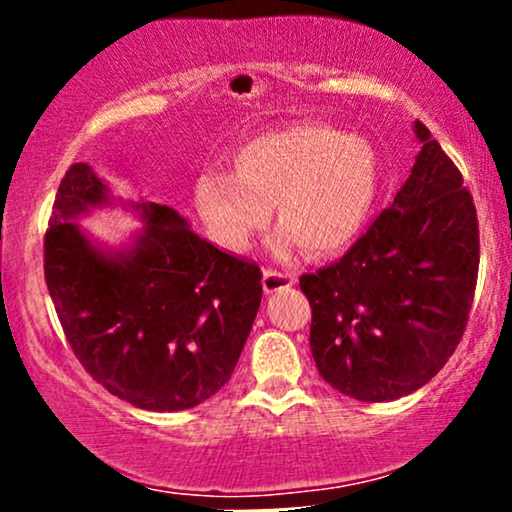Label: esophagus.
<instances>
[{"label": "esophagus", "instance_id": "esophagus-1", "mask_svg": "<svg viewBox=\"0 0 512 512\" xmlns=\"http://www.w3.org/2000/svg\"><path fill=\"white\" fill-rule=\"evenodd\" d=\"M296 284V274L289 272H276V269H267L262 276L264 293H276L281 289H289V286Z\"/></svg>", "mask_w": 512, "mask_h": 512}]
</instances>
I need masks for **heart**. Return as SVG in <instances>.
Masks as SVG:
<instances>
[{"label": "heart", "mask_w": 512, "mask_h": 512, "mask_svg": "<svg viewBox=\"0 0 512 512\" xmlns=\"http://www.w3.org/2000/svg\"><path fill=\"white\" fill-rule=\"evenodd\" d=\"M380 185L378 154L366 139L322 125L257 134L231 154V175L195 182V207L221 248L240 252L276 209L281 248L313 257L346 248L366 223Z\"/></svg>", "instance_id": "1"}]
</instances>
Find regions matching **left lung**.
Returning a JSON list of instances; mask_svg holds the SVG:
<instances>
[{
    "label": "left lung",
    "mask_w": 512,
    "mask_h": 512,
    "mask_svg": "<svg viewBox=\"0 0 512 512\" xmlns=\"http://www.w3.org/2000/svg\"><path fill=\"white\" fill-rule=\"evenodd\" d=\"M395 202L330 267L301 276L322 378L361 402L424 387L460 344L479 272V223L462 173L424 122Z\"/></svg>",
    "instance_id": "obj_1"
}]
</instances>
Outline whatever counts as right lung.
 <instances>
[{
  "label": "right lung",
  "instance_id": "right-lung-1",
  "mask_svg": "<svg viewBox=\"0 0 512 512\" xmlns=\"http://www.w3.org/2000/svg\"><path fill=\"white\" fill-rule=\"evenodd\" d=\"M108 202L91 166H69L45 231V284L64 337L110 395L149 411L197 407L236 368L260 310V267L156 202L134 204L146 223L134 245L96 248L74 219Z\"/></svg>",
  "mask_w": 512,
  "mask_h": 512
}]
</instances>
